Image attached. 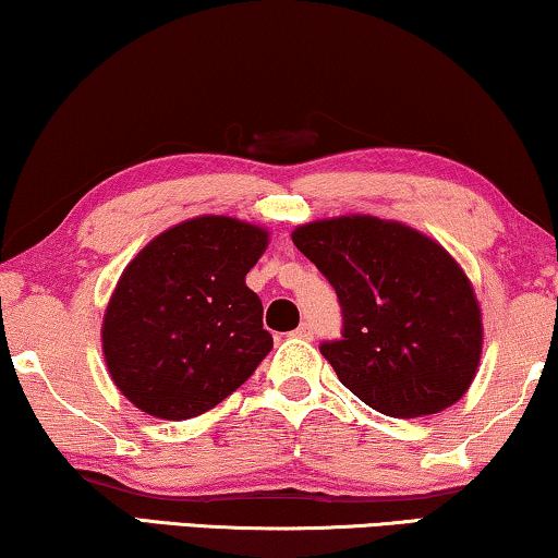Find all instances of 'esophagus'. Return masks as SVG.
Segmentation results:
<instances>
[{"label": "esophagus", "mask_w": 558, "mask_h": 558, "mask_svg": "<svg viewBox=\"0 0 558 558\" xmlns=\"http://www.w3.org/2000/svg\"><path fill=\"white\" fill-rule=\"evenodd\" d=\"M293 336H295V338H303V340H311V338H313V326L305 320V323H301V326L295 328Z\"/></svg>", "instance_id": "obj_1"}]
</instances>
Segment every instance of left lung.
I'll list each match as a JSON object with an SVG mask.
<instances>
[{
  "mask_svg": "<svg viewBox=\"0 0 558 558\" xmlns=\"http://www.w3.org/2000/svg\"><path fill=\"white\" fill-rule=\"evenodd\" d=\"M293 243L343 307V340L320 345L340 384L393 418L461 401L484 320L469 276L438 240L398 220L338 215L298 226Z\"/></svg>",
  "mask_w": 558,
  "mask_h": 558,
  "instance_id": "1",
  "label": "left lung"
}]
</instances>
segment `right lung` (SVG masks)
<instances>
[{"label":"right lung","mask_w":558,"mask_h":558,"mask_svg":"<svg viewBox=\"0 0 558 558\" xmlns=\"http://www.w3.org/2000/svg\"><path fill=\"white\" fill-rule=\"evenodd\" d=\"M268 243L253 222L197 215L132 257L105 307L102 353L135 409L185 421L253 376L272 338L245 276Z\"/></svg>","instance_id":"add662e5"}]
</instances>
